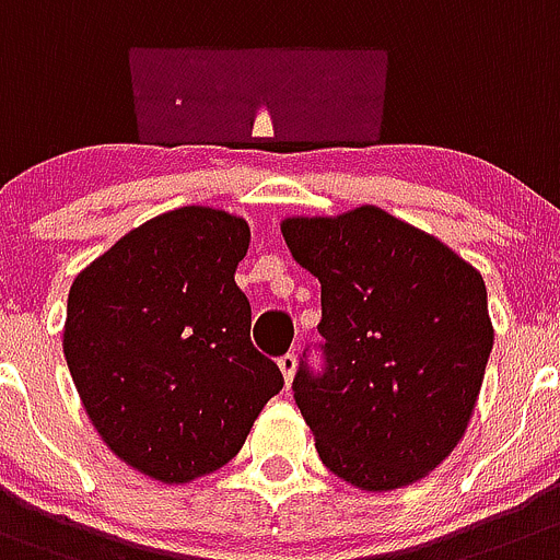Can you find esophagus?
Returning <instances> with one entry per match:
<instances>
[{"label": "esophagus", "instance_id": "obj_1", "mask_svg": "<svg viewBox=\"0 0 560 560\" xmlns=\"http://www.w3.org/2000/svg\"><path fill=\"white\" fill-rule=\"evenodd\" d=\"M295 365H299V360H295V354H290V351H287L284 357H279V368H281V374H284L287 385H290L292 376H295Z\"/></svg>", "mask_w": 560, "mask_h": 560}]
</instances>
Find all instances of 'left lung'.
I'll return each instance as SVG.
<instances>
[{"label":"left lung","mask_w":560,"mask_h":560,"mask_svg":"<svg viewBox=\"0 0 560 560\" xmlns=\"http://www.w3.org/2000/svg\"><path fill=\"white\" fill-rule=\"evenodd\" d=\"M320 281V371L299 362L292 393L329 471L390 491L443 463L475 412L493 346L482 276L452 248L360 206L281 223Z\"/></svg>","instance_id":"1"}]
</instances>
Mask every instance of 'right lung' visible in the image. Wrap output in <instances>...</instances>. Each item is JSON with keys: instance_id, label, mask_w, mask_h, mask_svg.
Instances as JSON below:
<instances>
[{"instance_id": "1", "label": "right lung", "mask_w": 560, "mask_h": 560, "mask_svg": "<svg viewBox=\"0 0 560 560\" xmlns=\"http://www.w3.org/2000/svg\"><path fill=\"white\" fill-rule=\"evenodd\" d=\"M248 243L243 218L184 206L125 234L69 290L63 354L85 412L114 455L161 482L225 466L284 387L234 281Z\"/></svg>"}]
</instances>
